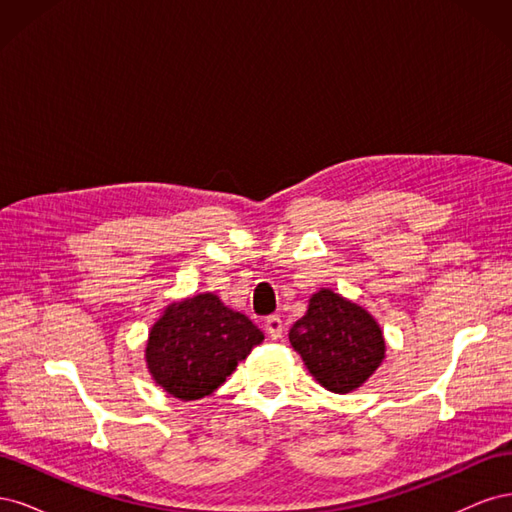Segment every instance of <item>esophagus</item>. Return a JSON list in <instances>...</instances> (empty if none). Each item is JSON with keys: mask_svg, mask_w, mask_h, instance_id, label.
<instances>
[{"mask_svg": "<svg viewBox=\"0 0 512 512\" xmlns=\"http://www.w3.org/2000/svg\"><path fill=\"white\" fill-rule=\"evenodd\" d=\"M265 331L271 339H282L284 337V320L280 316H269L265 318Z\"/></svg>", "mask_w": 512, "mask_h": 512, "instance_id": "esophagus-1", "label": "esophagus"}]
</instances>
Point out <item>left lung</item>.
<instances>
[{
    "label": "left lung",
    "instance_id": "obj_1",
    "mask_svg": "<svg viewBox=\"0 0 512 512\" xmlns=\"http://www.w3.org/2000/svg\"><path fill=\"white\" fill-rule=\"evenodd\" d=\"M288 339L309 374L337 395L363 386L386 352L376 318L331 288H320L309 297L307 312L292 324Z\"/></svg>",
    "mask_w": 512,
    "mask_h": 512
}]
</instances>
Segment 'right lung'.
Here are the masks:
<instances>
[{"instance_id": "obj_1", "label": "right lung", "mask_w": 512, "mask_h": 512, "mask_svg": "<svg viewBox=\"0 0 512 512\" xmlns=\"http://www.w3.org/2000/svg\"><path fill=\"white\" fill-rule=\"evenodd\" d=\"M265 333L213 292L175 301L153 322L145 346L158 386L181 401L211 395L247 359Z\"/></svg>"}]
</instances>
